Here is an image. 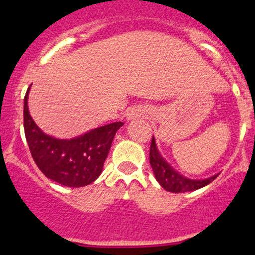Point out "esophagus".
Instances as JSON below:
<instances>
[{"label": "esophagus", "instance_id": "34e87169", "mask_svg": "<svg viewBox=\"0 0 255 255\" xmlns=\"http://www.w3.org/2000/svg\"><path fill=\"white\" fill-rule=\"evenodd\" d=\"M147 109L144 108V107H133V108H130L129 111L127 112V120L130 121V120H134V118H138V117L143 116L144 113H146Z\"/></svg>", "mask_w": 255, "mask_h": 255}]
</instances>
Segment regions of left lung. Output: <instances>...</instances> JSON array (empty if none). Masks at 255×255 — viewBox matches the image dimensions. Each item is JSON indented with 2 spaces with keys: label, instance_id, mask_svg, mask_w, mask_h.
I'll return each instance as SVG.
<instances>
[{
  "label": "left lung",
  "instance_id": "8db88e82",
  "mask_svg": "<svg viewBox=\"0 0 255 255\" xmlns=\"http://www.w3.org/2000/svg\"><path fill=\"white\" fill-rule=\"evenodd\" d=\"M149 163H151L154 177L158 181V184L167 191L176 192V194L201 189L218 177V175H214L211 177L205 178V180H191V178H187L182 176L181 173H178L163 160L158 149H157L156 141H154L153 137H152L151 148H149Z\"/></svg>",
  "mask_w": 255,
  "mask_h": 255
}]
</instances>
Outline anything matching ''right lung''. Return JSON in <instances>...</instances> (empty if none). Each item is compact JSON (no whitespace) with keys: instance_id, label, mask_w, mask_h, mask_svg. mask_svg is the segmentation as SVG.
I'll use <instances>...</instances> for the list:
<instances>
[{"instance_id":"1","label":"right lung","mask_w":255,"mask_h":255,"mask_svg":"<svg viewBox=\"0 0 255 255\" xmlns=\"http://www.w3.org/2000/svg\"><path fill=\"white\" fill-rule=\"evenodd\" d=\"M27 89L23 99V128L31 156L42 173L68 187H83L101 175L117 130L122 122L94 128L71 139L45 134L34 122L27 107Z\"/></svg>"}]
</instances>
